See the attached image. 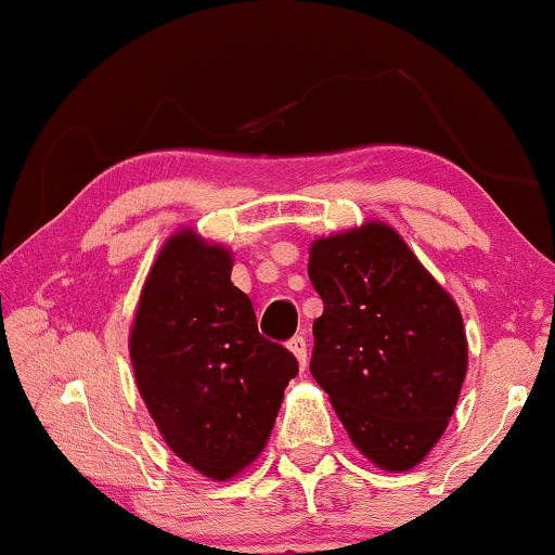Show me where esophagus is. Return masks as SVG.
<instances>
[{"label": "esophagus", "instance_id": "esophagus-1", "mask_svg": "<svg viewBox=\"0 0 555 555\" xmlns=\"http://www.w3.org/2000/svg\"><path fill=\"white\" fill-rule=\"evenodd\" d=\"M287 348H291L295 359H298L300 369H306V363H308V346H306V338H302V336L291 338V344H287Z\"/></svg>", "mask_w": 555, "mask_h": 555}]
</instances>
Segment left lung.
Instances as JSON below:
<instances>
[{"label":"left lung","instance_id":"1","mask_svg":"<svg viewBox=\"0 0 555 555\" xmlns=\"http://www.w3.org/2000/svg\"><path fill=\"white\" fill-rule=\"evenodd\" d=\"M308 275L323 300L310 374L351 442L406 473L444 435L465 382L457 302L384 222L315 240Z\"/></svg>","mask_w":555,"mask_h":555}]
</instances>
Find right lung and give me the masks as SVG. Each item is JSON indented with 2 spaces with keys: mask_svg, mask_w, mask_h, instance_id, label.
Returning a JSON list of instances; mask_svg holds the SVG:
<instances>
[{
  "mask_svg": "<svg viewBox=\"0 0 555 555\" xmlns=\"http://www.w3.org/2000/svg\"><path fill=\"white\" fill-rule=\"evenodd\" d=\"M232 253L194 230L166 240L141 291L131 363L171 452L230 480L264 450L295 356L257 331L253 300L230 280Z\"/></svg>",
  "mask_w": 555,
  "mask_h": 555,
  "instance_id": "add662e5",
  "label": "right lung"
}]
</instances>
